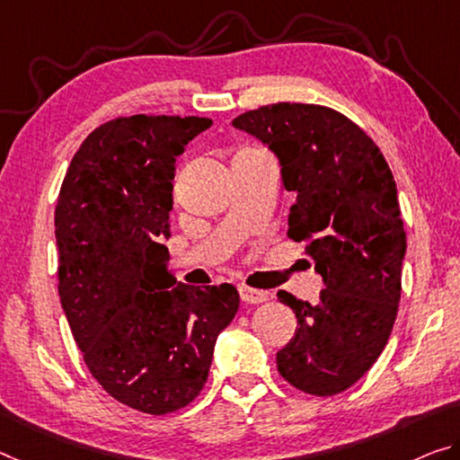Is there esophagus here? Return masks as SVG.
Returning <instances> with one entry per match:
<instances>
[{"label":"esophagus","instance_id":"1","mask_svg":"<svg viewBox=\"0 0 460 460\" xmlns=\"http://www.w3.org/2000/svg\"><path fill=\"white\" fill-rule=\"evenodd\" d=\"M238 294H240V300L246 302V304H261V302H265L267 298H270V296H267V292H263V289H254V288H249V286H240Z\"/></svg>","mask_w":460,"mask_h":460}]
</instances>
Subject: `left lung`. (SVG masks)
Here are the masks:
<instances>
[{"instance_id":"obj_1","label":"left lung","mask_w":460,"mask_h":460,"mask_svg":"<svg viewBox=\"0 0 460 460\" xmlns=\"http://www.w3.org/2000/svg\"><path fill=\"white\" fill-rule=\"evenodd\" d=\"M232 125L278 156L298 195L288 236L324 284L316 304L278 292L298 319L278 370L298 391L331 397L372 368L397 319L407 236L393 172L356 123L321 104H267Z\"/></svg>"}]
</instances>
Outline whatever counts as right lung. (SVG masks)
I'll return each mask as SVG.
<instances>
[{
	"mask_svg": "<svg viewBox=\"0 0 460 460\" xmlns=\"http://www.w3.org/2000/svg\"><path fill=\"white\" fill-rule=\"evenodd\" d=\"M206 117L133 115L96 127L55 208L59 298L84 362L123 405L164 415L206 385L234 286L190 288L166 270L176 156Z\"/></svg>",
	"mask_w": 460,
	"mask_h": 460,
	"instance_id": "right-lung-1",
	"label": "right lung"
}]
</instances>
